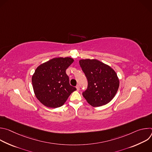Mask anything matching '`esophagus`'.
<instances>
[{
	"instance_id": "esophagus-1",
	"label": "esophagus",
	"mask_w": 152,
	"mask_h": 152,
	"mask_svg": "<svg viewBox=\"0 0 152 152\" xmlns=\"http://www.w3.org/2000/svg\"><path fill=\"white\" fill-rule=\"evenodd\" d=\"M76 87V89H77V91H79V90H80V86H79V85H77Z\"/></svg>"
}]
</instances>
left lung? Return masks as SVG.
<instances>
[{
    "label": "left lung",
    "mask_w": 152,
    "mask_h": 152,
    "mask_svg": "<svg viewBox=\"0 0 152 152\" xmlns=\"http://www.w3.org/2000/svg\"><path fill=\"white\" fill-rule=\"evenodd\" d=\"M80 66L88 80V86L82 95L93 107L109 103L116 94L119 80L110 66L96 59H82Z\"/></svg>",
    "instance_id": "left-lung-1"
}]
</instances>
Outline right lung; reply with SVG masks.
<instances>
[{
	"label": "right lung",
	"instance_id": "add662e5",
	"mask_svg": "<svg viewBox=\"0 0 152 152\" xmlns=\"http://www.w3.org/2000/svg\"><path fill=\"white\" fill-rule=\"evenodd\" d=\"M71 58H56L40 65L32 78L35 94L38 100L49 107L64 104L76 87L70 85L66 69L73 62Z\"/></svg>",
	"mask_w": 152,
	"mask_h": 152
}]
</instances>
